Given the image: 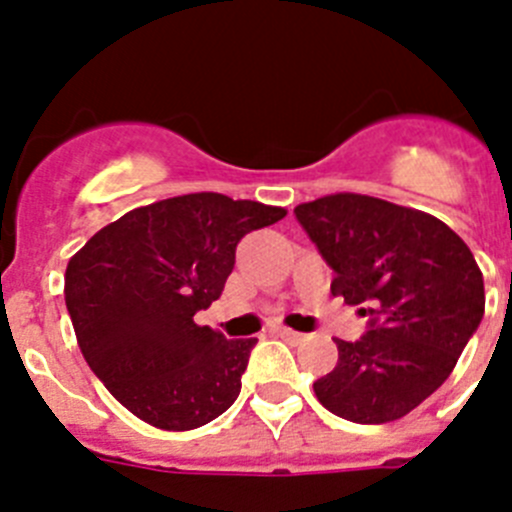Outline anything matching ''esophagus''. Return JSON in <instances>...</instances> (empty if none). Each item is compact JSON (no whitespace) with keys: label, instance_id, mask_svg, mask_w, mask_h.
Here are the masks:
<instances>
[{"label":"esophagus","instance_id":"34e87169","mask_svg":"<svg viewBox=\"0 0 512 512\" xmlns=\"http://www.w3.org/2000/svg\"><path fill=\"white\" fill-rule=\"evenodd\" d=\"M277 336L279 338H284V341H292V343H300L302 338V333H297V330H289V328H277Z\"/></svg>","mask_w":512,"mask_h":512}]
</instances>
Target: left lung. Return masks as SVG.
Listing matches in <instances>:
<instances>
[{"label":"left lung","instance_id":"obj_1","mask_svg":"<svg viewBox=\"0 0 512 512\" xmlns=\"http://www.w3.org/2000/svg\"><path fill=\"white\" fill-rule=\"evenodd\" d=\"M297 223L333 269L330 292L369 318L341 341L320 405L351 423H390L454 372L485 315V282L459 235L428 212L366 194H328L295 207Z\"/></svg>","mask_w":512,"mask_h":512}]
</instances>
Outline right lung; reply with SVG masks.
Instances as JSON below:
<instances>
[{
    "label": "right lung",
    "mask_w": 512,
    "mask_h": 512,
    "mask_svg": "<svg viewBox=\"0 0 512 512\" xmlns=\"http://www.w3.org/2000/svg\"><path fill=\"white\" fill-rule=\"evenodd\" d=\"M282 207L197 192L130 210L66 266L81 354L117 402L164 431L210 423L241 395L256 338H228L194 315L223 295L235 246Z\"/></svg>",
    "instance_id": "1"
}]
</instances>
